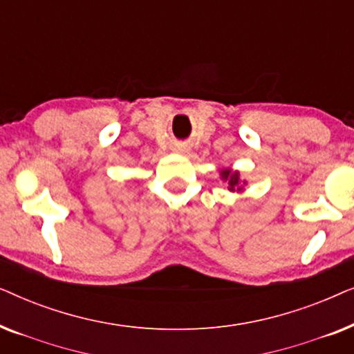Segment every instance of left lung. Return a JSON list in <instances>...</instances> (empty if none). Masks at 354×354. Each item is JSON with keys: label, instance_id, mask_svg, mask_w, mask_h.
Masks as SVG:
<instances>
[{"label": "left lung", "instance_id": "8db88e82", "mask_svg": "<svg viewBox=\"0 0 354 354\" xmlns=\"http://www.w3.org/2000/svg\"><path fill=\"white\" fill-rule=\"evenodd\" d=\"M221 178H222V182H224L227 185V190L232 192V193L245 192L246 185H248V182L241 180V178H240V172L239 171H232L230 167L222 169Z\"/></svg>", "mask_w": 354, "mask_h": 354}]
</instances>
